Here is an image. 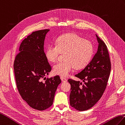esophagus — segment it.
<instances>
[{"instance_id": "obj_1", "label": "esophagus", "mask_w": 125, "mask_h": 125, "mask_svg": "<svg viewBox=\"0 0 125 125\" xmlns=\"http://www.w3.org/2000/svg\"><path fill=\"white\" fill-rule=\"evenodd\" d=\"M60 79H61V80H62V82H66L67 81V80L66 79V78H65V77H63L61 76Z\"/></svg>"}]
</instances>
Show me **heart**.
I'll return each mask as SVG.
<instances>
[{"mask_svg": "<svg viewBox=\"0 0 125 125\" xmlns=\"http://www.w3.org/2000/svg\"><path fill=\"white\" fill-rule=\"evenodd\" d=\"M94 48L92 43L74 33H68L58 37L55 44L49 45L45 55L49 62H55L60 53H64L62 62H58L53 67L55 74L61 76H68L75 68H85L92 59Z\"/></svg>", "mask_w": 125, "mask_h": 125, "instance_id": "b5f03b06", "label": "heart"}]
</instances>
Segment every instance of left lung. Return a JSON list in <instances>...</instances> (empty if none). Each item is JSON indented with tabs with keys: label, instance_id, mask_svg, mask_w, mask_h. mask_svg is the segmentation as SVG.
I'll return each instance as SVG.
<instances>
[{
	"label": "left lung",
	"instance_id": "obj_1",
	"mask_svg": "<svg viewBox=\"0 0 125 125\" xmlns=\"http://www.w3.org/2000/svg\"><path fill=\"white\" fill-rule=\"evenodd\" d=\"M98 43L97 51L89 63L75 75L84 82L69 79L71 84V106L83 111L95 105L103 94L111 71V62L106 44L96 34Z\"/></svg>",
	"mask_w": 125,
	"mask_h": 125
}]
</instances>
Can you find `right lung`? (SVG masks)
<instances>
[{
    "label": "right lung",
    "instance_id": "right-lung-1",
    "mask_svg": "<svg viewBox=\"0 0 125 125\" xmlns=\"http://www.w3.org/2000/svg\"><path fill=\"white\" fill-rule=\"evenodd\" d=\"M49 29L32 32L22 42L20 52L14 62L16 87L19 94L29 106L43 111L50 107L58 85L57 75L42 81L51 71L44 51V40ZM45 78V77H44Z\"/></svg>",
    "mask_w": 125,
    "mask_h": 125
}]
</instances>
